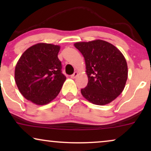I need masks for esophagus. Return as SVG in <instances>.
Returning <instances> with one entry per match:
<instances>
[{
	"label": "esophagus",
	"mask_w": 151,
	"mask_h": 151,
	"mask_svg": "<svg viewBox=\"0 0 151 151\" xmlns=\"http://www.w3.org/2000/svg\"><path fill=\"white\" fill-rule=\"evenodd\" d=\"M78 76V72H74L73 74H72V75L71 76V78H73V79H74V78H76V76Z\"/></svg>",
	"instance_id": "esophagus-1"
}]
</instances>
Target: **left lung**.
Masks as SVG:
<instances>
[{"mask_svg": "<svg viewBox=\"0 0 151 151\" xmlns=\"http://www.w3.org/2000/svg\"><path fill=\"white\" fill-rule=\"evenodd\" d=\"M84 58L87 86L81 93L90 102L105 105L114 100L124 88L128 67L121 51L102 40L74 44Z\"/></svg>", "mask_w": 151, "mask_h": 151, "instance_id": "left-lung-1", "label": "left lung"}]
</instances>
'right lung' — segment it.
Returning <instances> with one entry per match:
<instances>
[{
	"label": "right lung",
	"mask_w": 151,
	"mask_h": 151,
	"mask_svg": "<svg viewBox=\"0 0 151 151\" xmlns=\"http://www.w3.org/2000/svg\"><path fill=\"white\" fill-rule=\"evenodd\" d=\"M60 49L58 45L38 43L20 56L15 68V81L27 100L44 105L58 95L66 80L58 58Z\"/></svg>",
	"instance_id": "right-lung-1"
}]
</instances>
